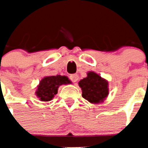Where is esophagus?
Segmentation results:
<instances>
[{
	"label": "esophagus",
	"instance_id": "obj_1",
	"mask_svg": "<svg viewBox=\"0 0 148 148\" xmlns=\"http://www.w3.org/2000/svg\"><path fill=\"white\" fill-rule=\"evenodd\" d=\"M70 79H71L73 82H77V80H78V75L76 74H71V75H70Z\"/></svg>",
	"mask_w": 148,
	"mask_h": 148
}]
</instances>
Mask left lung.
<instances>
[{
  "label": "left lung",
  "mask_w": 148,
  "mask_h": 148,
  "mask_svg": "<svg viewBox=\"0 0 148 148\" xmlns=\"http://www.w3.org/2000/svg\"><path fill=\"white\" fill-rule=\"evenodd\" d=\"M82 97L91 103L103 102L109 94L108 82L95 72L88 73L87 77L79 81Z\"/></svg>",
  "instance_id": "1"
}]
</instances>
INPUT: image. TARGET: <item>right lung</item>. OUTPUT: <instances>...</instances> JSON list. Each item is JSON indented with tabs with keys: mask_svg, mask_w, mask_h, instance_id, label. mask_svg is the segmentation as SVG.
<instances>
[{
	"mask_svg": "<svg viewBox=\"0 0 148 148\" xmlns=\"http://www.w3.org/2000/svg\"><path fill=\"white\" fill-rule=\"evenodd\" d=\"M71 83L68 77L66 76L45 77L40 81L36 90V95L41 101H50L58 94V88L62 84Z\"/></svg>",
	"mask_w": 148,
	"mask_h": 148,
	"instance_id": "right-lung-1",
	"label": "right lung"
}]
</instances>
